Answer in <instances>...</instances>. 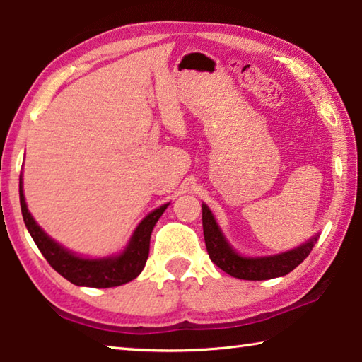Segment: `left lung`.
Wrapping results in <instances>:
<instances>
[{
    "label": "left lung",
    "mask_w": 362,
    "mask_h": 362,
    "mask_svg": "<svg viewBox=\"0 0 362 362\" xmlns=\"http://www.w3.org/2000/svg\"><path fill=\"white\" fill-rule=\"evenodd\" d=\"M203 231L206 249L211 260L216 265L228 273L230 276L247 281H263L284 276L297 268L313 249L317 235L311 238L308 243L302 244L287 252L269 255V257H243L236 252L226 241L222 230L214 218L209 207L203 204Z\"/></svg>",
    "instance_id": "1"
}]
</instances>
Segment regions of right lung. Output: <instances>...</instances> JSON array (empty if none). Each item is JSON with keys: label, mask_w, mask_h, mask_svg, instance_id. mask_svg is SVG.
I'll return each instance as SVG.
<instances>
[{"label": "right lung", "mask_w": 362, "mask_h": 362, "mask_svg": "<svg viewBox=\"0 0 362 362\" xmlns=\"http://www.w3.org/2000/svg\"><path fill=\"white\" fill-rule=\"evenodd\" d=\"M21 193V207L23 222L33 241L45 259L49 262L59 274L76 286L97 287V289H105V287H116L129 283L136 279L146 263L150 252V236L153 226L156 225L159 217L166 211L168 204H163L153 212H150L134 231L127 247L119 255L107 257V259H83L76 254L70 252L59 243L51 240L40 225L35 222L32 214L27 209L25 196L22 189V177L19 182Z\"/></svg>", "instance_id": "1"}]
</instances>
